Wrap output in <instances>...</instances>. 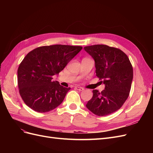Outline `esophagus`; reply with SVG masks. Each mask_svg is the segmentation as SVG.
I'll return each instance as SVG.
<instances>
[{
	"label": "esophagus",
	"mask_w": 153,
	"mask_h": 153,
	"mask_svg": "<svg viewBox=\"0 0 153 153\" xmlns=\"http://www.w3.org/2000/svg\"><path fill=\"white\" fill-rule=\"evenodd\" d=\"M75 88L76 89H77V90H78V91H83V90L84 89V88L82 87H80V86H75Z\"/></svg>",
	"instance_id": "1"
}]
</instances>
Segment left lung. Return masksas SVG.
Here are the masks:
<instances>
[{"mask_svg": "<svg viewBox=\"0 0 153 153\" xmlns=\"http://www.w3.org/2000/svg\"><path fill=\"white\" fill-rule=\"evenodd\" d=\"M94 59L96 76L103 80L105 89L93 90L86 106L98 116H105L121 108L128 99L133 80V67L122 50L105 45L84 47Z\"/></svg>", "mask_w": 153, "mask_h": 153, "instance_id": "8db88e82", "label": "left lung"}]
</instances>
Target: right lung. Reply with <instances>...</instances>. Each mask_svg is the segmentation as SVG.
Returning a JSON list of instances; mask_svg holds the SVG:
<instances>
[{"label": "right lung", "instance_id": "right-lung-1", "mask_svg": "<svg viewBox=\"0 0 153 153\" xmlns=\"http://www.w3.org/2000/svg\"><path fill=\"white\" fill-rule=\"evenodd\" d=\"M82 49L81 46L54 45L30 51L18 69L19 93L24 103L43 113L61 105L70 87H64L53 76L59 74Z\"/></svg>", "mask_w": 153, "mask_h": 153}]
</instances>
